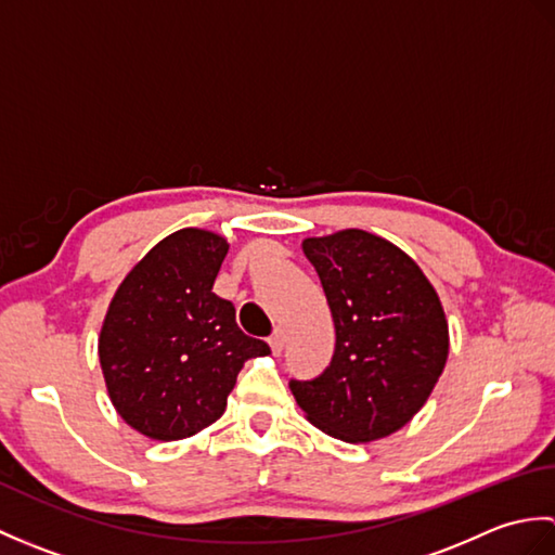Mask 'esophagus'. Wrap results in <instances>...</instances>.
I'll list each match as a JSON object with an SVG mask.
<instances>
[{
	"label": "esophagus",
	"mask_w": 555,
	"mask_h": 555,
	"mask_svg": "<svg viewBox=\"0 0 555 555\" xmlns=\"http://www.w3.org/2000/svg\"><path fill=\"white\" fill-rule=\"evenodd\" d=\"M269 346H271V352H274V356H279V352L284 350V334H281L279 328L269 336Z\"/></svg>",
	"instance_id": "obj_1"
}]
</instances>
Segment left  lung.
<instances>
[{"label": "left lung", "mask_w": 555, "mask_h": 555, "mask_svg": "<svg viewBox=\"0 0 555 555\" xmlns=\"http://www.w3.org/2000/svg\"><path fill=\"white\" fill-rule=\"evenodd\" d=\"M336 326L328 367L291 379L305 415L348 443L393 434L427 403L448 358V324L422 269L360 229L308 238Z\"/></svg>", "instance_id": "1"}]
</instances>
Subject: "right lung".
Here are the masks:
<instances>
[{
	"label": "right lung",
	"mask_w": 555,
	"mask_h": 555,
	"mask_svg": "<svg viewBox=\"0 0 555 555\" xmlns=\"http://www.w3.org/2000/svg\"><path fill=\"white\" fill-rule=\"evenodd\" d=\"M227 253L217 233L176 231L140 259L109 305L104 382L119 415L150 439H185L217 422L243 362L269 352L241 332L233 302L211 291Z\"/></svg>",
	"instance_id": "obj_1"
}]
</instances>
